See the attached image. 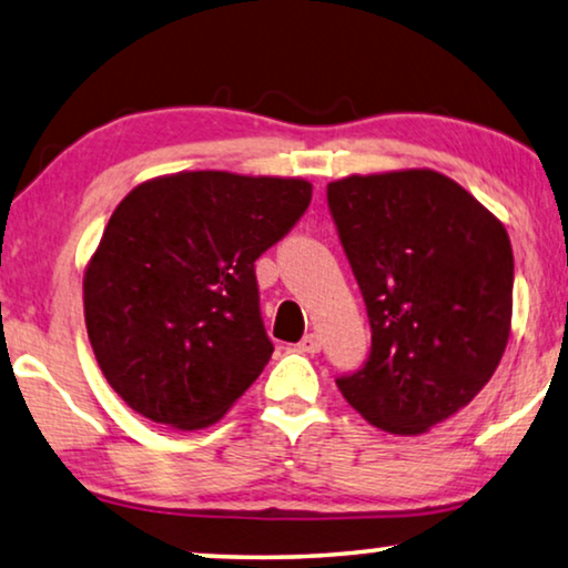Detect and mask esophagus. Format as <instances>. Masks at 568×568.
Listing matches in <instances>:
<instances>
[{
	"label": "esophagus",
	"instance_id": "34e87169",
	"mask_svg": "<svg viewBox=\"0 0 568 568\" xmlns=\"http://www.w3.org/2000/svg\"><path fill=\"white\" fill-rule=\"evenodd\" d=\"M321 346H324V342H321V336H318V334H306V336L301 338L298 349H301V352H306V354H318V352H321Z\"/></svg>",
	"mask_w": 568,
	"mask_h": 568
}]
</instances>
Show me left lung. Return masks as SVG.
<instances>
[{
  "instance_id": "obj_1",
  "label": "left lung",
  "mask_w": 568,
  "mask_h": 568,
  "mask_svg": "<svg viewBox=\"0 0 568 568\" xmlns=\"http://www.w3.org/2000/svg\"><path fill=\"white\" fill-rule=\"evenodd\" d=\"M365 298L372 349L338 377L346 403L397 436L426 434L500 365L513 318V247L493 211L428 168L326 185Z\"/></svg>"
}]
</instances>
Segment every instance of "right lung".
<instances>
[{
  "instance_id": "1",
  "label": "right lung",
  "mask_w": 568,
  "mask_h": 568,
  "mask_svg": "<svg viewBox=\"0 0 568 568\" xmlns=\"http://www.w3.org/2000/svg\"><path fill=\"white\" fill-rule=\"evenodd\" d=\"M303 178L183 171L140 183L109 219L83 318L114 393L178 430L216 423L273 354L255 260L311 203Z\"/></svg>"
}]
</instances>
